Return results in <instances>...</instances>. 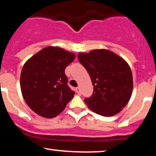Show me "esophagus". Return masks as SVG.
Instances as JSON below:
<instances>
[{
	"label": "esophagus",
	"mask_w": 156,
	"mask_h": 156,
	"mask_svg": "<svg viewBox=\"0 0 156 156\" xmlns=\"http://www.w3.org/2000/svg\"><path fill=\"white\" fill-rule=\"evenodd\" d=\"M76 92L78 93V94H80V89L79 87H77V88H76Z\"/></svg>",
	"instance_id": "34e87169"
}]
</instances>
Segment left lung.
<instances>
[{
    "label": "left lung",
    "mask_w": 156,
    "mask_h": 156,
    "mask_svg": "<svg viewBox=\"0 0 156 156\" xmlns=\"http://www.w3.org/2000/svg\"><path fill=\"white\" fill-rule=\"evenodd\" d=\"M78 57L94 87L92 95L84 99L87 106L104 117L119 113L128 103L133 91V76L128 63L105 49L80 53Z\"/></svg>",
    "instance_id": "obj_1"
}]
</instances>
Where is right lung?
Returning <instances> with one entry per match:
<instances>
[{"label": "right lung", "instance_id": "add662e5", "mask_svg": "<svg viewBox=\"0 0 156 156\" xmlns=\"http://www.w3.org/2000/svg\"><path fill=\"white\" fill-rule=\"evenodd\" d=\"M75 58L74 53L49 46L24 64L20 76L21 92L27 105L39 116L56 117L73 98L75 92L67 85L64 70Z\"/></svg>", "mask_w": 156, "mask_h": 156}]
</instances>
